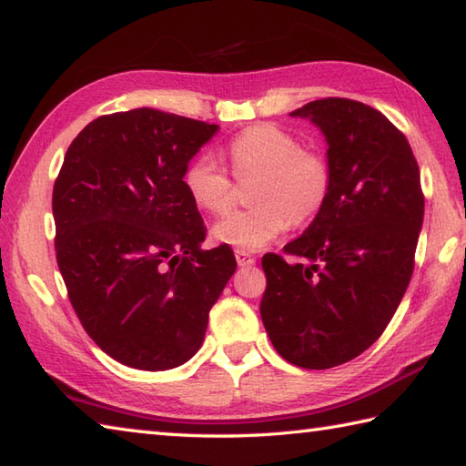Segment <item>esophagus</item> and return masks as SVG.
<instances>
[{
  "label": "esophagus",
  "instance_id": "esophagus-1",
  "mask_svg": "<svg viewBox=\"0 0 466 466\" xmlns=\"http://www.w3.org/2000/svg\"><path fill=\"white\" fill-rule=\"evenodd\" d=\"M234 254H236V262H238V267H252V264L257 262V258H254V254H250L248 250L236 248Z\"/></svg>",
  "mask_w": 466,
  "mask_h": 466
}]
</instances>
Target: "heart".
Segmentation results:
<instances>
[{"instance_id": "heart-1", "label": "heart", "mask_w": 466, "mask_h": 466, "mask_svg": "<svg viewBox=\"0 0 466 466\" xmlns=\"http://www.w3.org/2000/svg\"><path fill=\"white\" fill-rule=\"evenodd\" d=\"M232 176L257 177L252 209L224 216L212 228L222 244L257 250L275 240L290 222L311 220L323 208L331 187L329 163L321 153L303 149L293 135L275 125H254L226 147ZM184 187L196 208L224 214L234 204V184L212 155L202 153L187 163Z\"/></svg>"}]
</instances>
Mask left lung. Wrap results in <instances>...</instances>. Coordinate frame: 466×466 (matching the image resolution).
<instances>
[{
	"label": "left lung",
	"instance_id": "1",
	"mask_svg": "<svg viewBox=\"0 0 466 466\" xmlns=\"http://www.w3.org/2000/svg\"><path fill=\"white\" fill-rule=\"evenodd\" d=\"M323 131L331 187L303 236L262 257L260 317L280 358L305 370L351 361L384 333L414 272L424 218L404 133L373 106L319 98L297 108Z\"/></svg>",
	"mask_w": 466,
	"mask_h": 466
}]
</instances>
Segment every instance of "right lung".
<instances>
[{
	"label": "right lung",
	"instance_id": "1",
	"mask_svg": "<svg viewBox=\"0 0 466 466\" xmlns=\"http://www.w3.org/2000/svg\"><path fill=\"white\" fill-rule=\"evenodd\" d=\"M216 131L143 106L95 118L64 155L52 191L58 268L85 331L123 366L186 363L236 270L228 244L199 248L206 226L184 187Z\"/></svg>",
	"mask_w": 466,
	"mask_h": 466
}]
</instances>
